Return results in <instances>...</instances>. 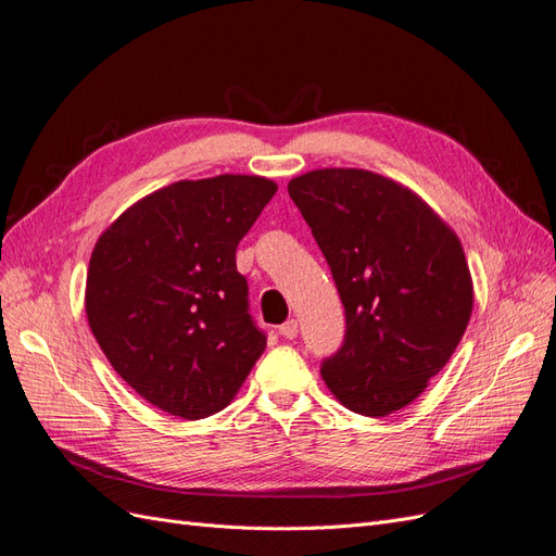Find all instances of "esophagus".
Wrapping results in <instances>:
<instances>
[{
  "mask_svg": "<svg viewBox=\"0 0 556 556\" xmlns=\"http://www.w3.org/2000/svg\"><path fill=\"white\" fill-rule=\"evenodd\" d=\"M278 331H280V336L282 339H296V333H299V325H296V319H288V323L285 325H280L278 327Z\"/></svg>",
  "mask_w": 556,
  "mask_h": 556,
  "instance_id": "esophagus-1",
  "label": "esophagus"
}]
</instances>
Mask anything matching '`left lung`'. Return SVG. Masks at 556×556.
<instances>
[{"label":"left lung","instance_id":"left-lung-1","mask_svg":"<svg viewBox=\"0 0 556 556\" xmlns=\"http://www.w3.org/2000/svg\"><path fill=\"white\" fill-rule=\"evenodd\" d=\"M288 192L323 250L345 308V339L323 378L345 408L401 410L459 345L473 311L464 248L429 204L366 169H317Z\"/></svg>","mask_w":556,"mask_h":556}]
</instances>
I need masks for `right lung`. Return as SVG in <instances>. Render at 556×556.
<instances>
[{
    "instance_id": "1",
    "label": "right lung",
    "mask_w": 556,
    "mask_h": 556,
    "mask_svg": "<svg viewBox=\"0 0 556 556\" xmlns=\"http://www.w3.org/2000/svg\"><path fill=\"white\" fill-rule=\"evenodd\" d=\"M278 185L225 174L139 199L94 243L86 313L134 392L182 419L220 413L266 348L237 245Z\"/></svg>"
}]
</instances>
